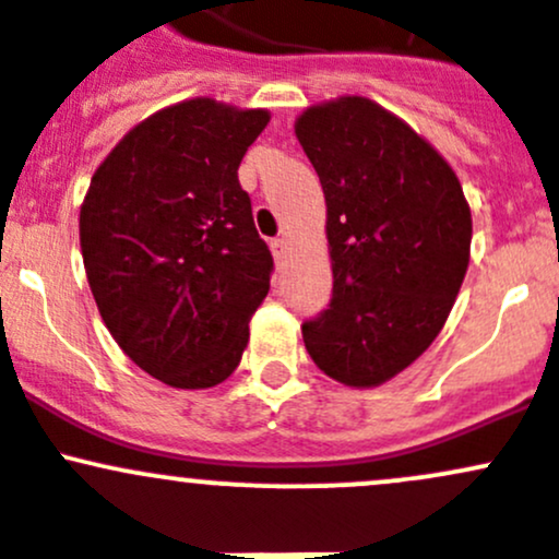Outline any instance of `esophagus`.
<instances>
[{
    "label": "esophagus",
    "mask_w": 559,
    "mask_h": 559,
    "mask_svg": "<svg viewBox=\"0 0 559 559\" xmlns=\"http://www.w3.org/2000/svg\"><path fill=\"white\" fill-rule=\"evenodd\" d=\"M270 248H273L275 259H284L286 251H289V243H286V238H275L270 240Z\"/></svg>",
    "instance_id": "34e87169"
}]
</instances>
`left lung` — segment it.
Listing matches in <instances>:
<instances>
[{"label": "left lung", "instance_id": "left-lung-1", "mask_svg": "<svg viewBox=\"0 0 559 559\" xmlns=\"http://www.w3.org/2000/svg\"><path fill=\"white\" fill-rule=\"evenodd\" d=\"M326 200L332 300L302 321L308 354L346 386H379L441 332L471 257V207L443 156L365 97L295 123Z\"/></svg>", "mask_w": 559, "mask_h": 559}]
</instances>
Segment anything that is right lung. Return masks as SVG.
<instances>
[{"label": "right lung", "mask_w": 559, "mask_h": 559, "mask_svg": "<svg viewBox=\"0 0 559 559\" xmlns=\"http://www.w3.org/2000/svg\"><path fill=\"white\" fill-rule=\"evenodd\" d=\"M267 110L197 97L154 112L94 173L81 251L105 326L129 359L178 389L238 368L273 257L238 180Z\"/></svg>", "instance_id": "1"}]
</instances>
